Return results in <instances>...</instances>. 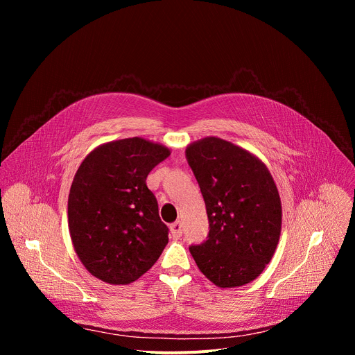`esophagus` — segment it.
<instances>
[{
	"instance_id": "esophagus-1",
	"label": "esophagus",
	"mask_w": 355,
	"mask_h": 355,
	"mask_svg": "<svg viewBox=\"0 0 355 355\" xmlns=\"http://www.w3.org/2000/svg\"><path fill=\"white\" fill-rule=\"evenodd\" d=\"M170 233H171V237H173L174 240H178V239L182 236L181 223H180V222H174V223L170 226Z\"/></svg>"
}]
</instances>
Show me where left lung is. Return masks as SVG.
Masks as SVG:
<instances>
[{
    "label": "left lung",
    "mask_w": 355,
    "mask_h": 355,
    "mask_svg": "<svg viewBox=\"0 0 355 355\" xmlns=\"http://www.w3.org/2000/svg\"><path fill=\"white\" fill-rule=\"evenodd\" d=\"M185 153L209 219L208 240L189 247L198 268L219 288L254 281L274 256L282 225L270 170L248 150L215 136L191 143Z\"/></svg>",
    "instance_id": "1"
}]
</instances>
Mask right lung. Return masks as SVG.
Segmentation results:
<instances>
[{
    "label": "right lung",
    "mask_w": 355,
    "mask_h": 355,
    "mask_svg": "<svg viewBox=\"0 0 355 355\" xmlns=\"http://www.w3.org/2000/svg\"><path fill=\"white\" fill-rule=\"evenodd\" d=\"M170 153L160 143L129 137L95 147L80 164L69 193V230L95 278L126 285L159 260L168 227L146 178Z\"/></svg>",
    "instance_id": "obj_1"
}]
</instances>
